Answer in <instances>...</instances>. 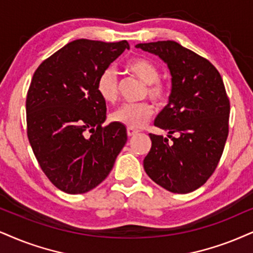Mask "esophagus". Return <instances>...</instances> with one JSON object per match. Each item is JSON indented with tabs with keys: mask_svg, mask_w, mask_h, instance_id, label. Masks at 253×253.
<instances>
[{
	"mask_svg": "<svg viewBox=\"0 0 253 253\" xmlns=\"http://www.w3.org/2000/svg\"><path fill=\"white\" fill-rule=\"evenodd\" d=\"M126 133H127V136H129V137H132V136H135V135H137V133H138V130L132 129V127H127Z\"/></svg>",
	"mask_w": 253,
	"mask_h": 253,
	"instance_id": "esophagus-1",
	"label": "esophagus"
}]
</instances>
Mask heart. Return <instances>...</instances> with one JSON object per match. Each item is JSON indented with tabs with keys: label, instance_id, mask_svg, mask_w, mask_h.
<instances>
[{
	"label": "heart",
	"instance_id": "b5f03b06",
	"mask_svg": "<svg viewBox=\"0 0 253 253\" xmlns=\"http://www.w3.org/2000/svg\"><path fill=\"white\" fill-rule=\"evenodd\" d=\"M127 74L145 83L144 96H148L157 107H164L169 102L171 86L167 81L160 79V68L145 57H133L124 64ZM96 90L104 102L114 104L118 99V80L111 69H105L98 76ZM154 114V108L149 102L137 104H124L111 115V120L117 123L139 129L144 126Z\"/></svg>",
	"mask_w": 253,
	"mask_h": 253
}]
</instances>
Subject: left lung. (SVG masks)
I'll use <instances>...</instances> for the list:
<instances>
[{
    "label": "left lung",
    "mask_w": 253,
    "mask_h": 253,
    "mask_svg": "<svg viewBox=\"0 0 253 253\" xmlns=\"http://www.w3.org/2000/svg\"><path fill=\"white\" fill-rule=\"evenodd\" d=\"M136 48L160 56L172 76L170 102L155 121V126L169 131L171 142L149 135L152 145L144 170L168 191L189 193L212 176L229 135L230 101L222 76L210 61L174 41Z\"/></svg>",
    "instance_id": "obj_1"
}]
</instances>
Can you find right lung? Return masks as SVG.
<instances>
[{
    "label": "right lung",
    "instance_id": "1",
    "mask_svg": "<svg viewBox=\"0 0 253 253\" xmlns=\"http://www.w3.org/2000/svg\"><path fill=\"white\" fill-rule=\"evenodd\" d=\"M126 41L76 40L39 65L27 93V135L41 169L62 191L88 192L108 177L126 143L123 124L103 126L98 76Z\"/></svg>",
    "mask_w": 253,
    "mask_h": 253
}]
</instances>
